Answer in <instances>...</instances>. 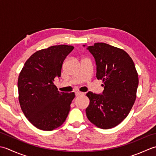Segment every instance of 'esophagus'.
Here are the masks:
<instances>
[{
  "instance_id": "esophagus-1",
  "label": "esophagus",
  "mask_w": 156,
  "mask_h": 156,
  "mask_svg": "<svg viewBox=\"0 0 156 156\" xmlns=\"http://www.w3.org/2000/svg\"><path fill=\"white\" fill-rule=\"evenodd\" d=\"M84 93H82V92H79V91H76L75 92V96H82L83 95Z\"/></svg>"
}]
</instances>
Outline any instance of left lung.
I'll return each mask as SVG.
<instances>
[{
	"label": "left lung",
	"instance_id": "8db88e82",
	"mask_svg": "<svg viewBox=\"0 0 156 156\" xmlns=\"http://www.w3.org/2000/svg\"><path fill=\"white\" fill-rule=\"evenodd\" d=\"M87 49L95 59L96 78L103 80L104 89L101 94H86L90 101L86 115L99 128H113L126 118L135 103L137 72L132 58L122 49L102 42Z\"/></svg>",
	"mask_w": 156,
	"mask_h": 156
}]
</instances>
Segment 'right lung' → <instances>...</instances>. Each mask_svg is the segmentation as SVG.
I'll list each match as a JSON object with an SVG mask.
<instances>
[{
  "instance_id": "right-lung-1",
  "label": "right lung",
  "mask_w": 156,
  "mask_h": 156,
  "mask_svg": "<svg viewBox=\"0 0 156 156\" xmlns=\"http://www.w3.org/2000/svg\"><path fill=\"white\" fill-rule=\"evenodd\" d=\"M74 47L53 46L35 52L19 76V100L26 118L36 128L52 131L65 121L75 94L59 92L54 85L66 57Z\"/></svg>"
}]
</instances>
